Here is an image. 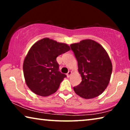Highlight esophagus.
<instances>
[{"mask_svg": "<svg viewBox=\"0 0 130 130\" xmlns=\"http://www.w3.org/2000/svg\"><path fill=\"white\" fill-rule=\"evenodd\" d=\"M72 72H71V71H69V72L67 73V77H70V76H71V74H72Z\"/></svg>", "mask_w": 130, "mask_h": 130, "instance_id": "esophagus-1", "label": "esophagus"}]
</instances>
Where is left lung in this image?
Instances as JSON below:
<instances>
[{
  "mask_svg": "<svg viewBox=\"0 0 130 130\" xmlns=\"http://www.w3.org/2000/svg\"><path fill=\"white\" fill-rule=\"evenodd\" d=\"M81 74V83L74 87L75 93L84 99L98 96L107 88L112 65L109 56L101 44L92 40H84L72 44Z\"/></svg>",
  "mask_w": 130,
  "mask_h": 130,
  "instance_id": "8db88e82",
  "label": "left lung"
}]
</instances>
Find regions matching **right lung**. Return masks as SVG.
Here are the masks:
<instances>
[{"mask_svg":"<svg viewBox=\"0 0 130 130\" xmlns=\"http://www.w3.org/2000/svg\"><path fill=\"white\" fill-rule=\"evenodd\" d=\"M70 50L67 44L48 38L41 39L32 46L23 64L25 82L32 92L47 96L57 90L66 75L58 71L56 58Z\"/></svg>","mask_w":130,"mask_h":130,"instance_id":"add662e5","label":"right lung"}]
</instances>
